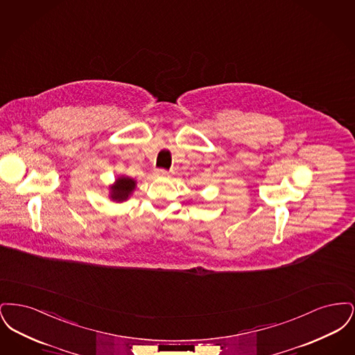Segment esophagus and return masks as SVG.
<instances>
[{"mask_svg":"<svg viewBox=\"0 0 355 355\" xmlns=\"http://www.w3.org/2000/svg\"><path fill=\"white\" fill-rule=\"evenodd\" d=\"M155 175L157 177H166V175H169V171L165 169H157L155 170Z\"/></svg>","mask_w":355,"mask_h":355,"instance_id":"obj_1","label":"esophagus"}]
</instances>
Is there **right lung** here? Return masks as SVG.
Masks as SVG:
<instances>
[{"label": "right lung", "mask_w": 355, "mask_h": 355, "mask_svg": "<svg viewBox=\"0 0 355 355\" xmlns=\"http://www.w3.org/2000/svg\"><path fill=\"white\" fill-rule=\"evenodd\" d=\"M135 189V181L129 177H119L114 185L110 186V198L117 202H123L129 198Z\"/></svg>", "instance_id": "right-lung-1"}]
</instances>
